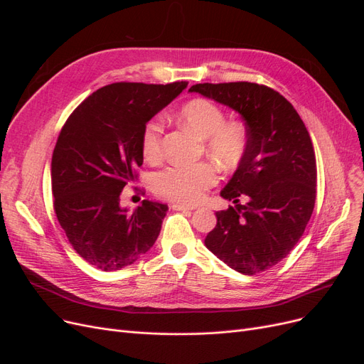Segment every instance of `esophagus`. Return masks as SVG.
I'll return each mask as SVG.
<instances>
[{"instance_id": "34e87169", "label": "esophagus", "mask_w": 364, "mask_h": 364, "mask_svg": "<svg viewBox=\"0 0 364 364\" xmlns=\"http://www.w3.org/2000/svg\"><path fill=\"white\" fill-rule=\"evenodd\" d=\"M171 208L174 211H193L195 206H188V205H181V203H172Z\"/></svg>"}]
</instances>
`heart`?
I'll return each mask as SVG.
<instances>
[{
	"label": "heart",
	"instance_id": "b5f03b06",
	"mask_svg": "<svg viewBox=\"0 0 364 364\" xmlns=\"http://www.w3.org/2000/svg\"><path fill=\"white\" fill-rule=\"evenodd\" d=\"M181 124L202 140L206 155L221 168H236L246 155L250 134L240 122H225V113L215 103L196 99L187 103L178 113ZM161 121L146 124L141 134V151L147 162L162 158ZM217 183V171L211 164L171 165L153 178V190L164 199L180 203L199 202L206 190Z\"/></svg>",
	"mask_w": 364,
	"mask_h": 364
}]
</instances>
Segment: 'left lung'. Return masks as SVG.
I'll use <instances>...</instances> for the list:
<instances>
[{
	"label": "left lung",
	"instance_id": "1",
	"mask_svg": "<svg viewBox=\"0 0 364 364\" xmlns=\"http://www.w3.org/2000/svg\"><path fill=\"white\" fill-rule=\"evenodd\" d=\"M188 91L237 112L250 134L246 155L220 193L236 206L215 213L205 245L242 274L269 270L294 250L313 214L317 169L310 134L294 106L265 85L206 82Z\"/></svg>",
	"mask_w": 364,
	"mask_h": 364
}]
</instances>
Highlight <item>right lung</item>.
I'll use <instances>...</instances> for the list:
<instances>
[{
    "label": "right lung",
    "instance_id": "1",
    "mask_svg": "<svg viewBox=\"0 0 364 364\" xmlns=\"http://www.w3.org/2000/svg\"><path fill=\"white\" fill-rule=\"evenodd\" d=\"M187 87L117 82L76 107L57 139L51 159L54 211L73 250L102 272L136 262L155 245L168 205L143 200L128 213L125 186L143 165L146 124Z\"/></svg>",
    "mask_w": 364,
    "mask_h": 364
}]
</instances>
